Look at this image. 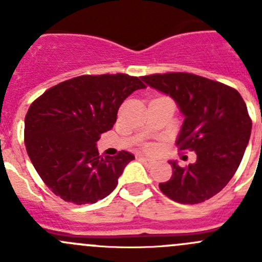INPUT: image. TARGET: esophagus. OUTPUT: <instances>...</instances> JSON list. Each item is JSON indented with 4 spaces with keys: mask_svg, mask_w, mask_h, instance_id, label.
<instances>
[{
    "mask_svg": "<svg viewBox=\"0 0 262 262\" xmlns=\"http://www.w3.org/2000/svg\"><path fill=\"white\" fill-rule=\"evenodd\" d=\"M139 161H141L143 165H146L147 167H150V166L155 163V160H152V158H149V157H141L139 158Z\"/></svg>",
    "mask_w": 262,
    "mask_h": 262,
    "instance_id": "34e87169",
    "label": "esophagus"
}]
</instances>
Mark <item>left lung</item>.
<instances>
[{
  "label": "left lung",
  "instance_id": "8db88e82",
  "mask_svg": "<svg viewBox=\"0 0 262 262\" xmlns=\"http://www.w3.org/2000/svg\"><path fill=\"white\" fill-rule=\"evenodd\" d=\"M148 86L170 95L185 119L178 137L179 150L196 153V161L161 182L166 196L181 204H198L218 194L233 178L251 136L252 121L237 90L186 72L143 76Z\"/></svg>",
  "mask_w": 262,
  "mask_h": 262
}]
</instances>
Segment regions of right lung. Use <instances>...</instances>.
Segmentation results:
<instances>
[{
    "instance_id": "right-lung-1",
    "label": "right lung",
    "mask_w": 262,
    "mask_h": 262,
    "mask_svg": "<svg viewBox=\"0 0 262 262\" xmlns=\"http://www.w3.org/2000/svg\"><path fill=\"white\" fill-rule=\"evenodd\" d=\"M142 78L83 75L47 90L25 116V146L44 184L64 202L94 204L106 198L134 156L101 157L96 142L110 130L124 100L144 89Z\"/></svg>"
}]
</instances>
